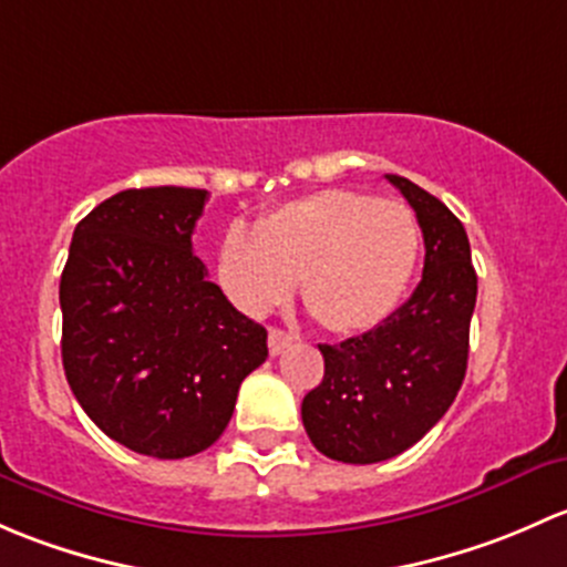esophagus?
<instances>
[{
	"mask_svg": "<svg viewBox=\"0 0 567 567\" xmlns=\"http://www.w3.org/2000/svg\"><path fill=\"white\" fill-rule=\"evenodd\" d=\"M291 341H295V336H291V332L281 330V327H270V336H267V347H270L272 358L286 352V349L291 347Z\"/></svg>",
	"mask_w": 567,
	"mask_h": 567,
	"instance_id": "esophagus-1",
	"label": "esophagus"
}]
</instances>
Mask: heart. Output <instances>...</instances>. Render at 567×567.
<instances>
[{
    "label": "heart",
    "instance_id": "obj_1",
    "mask_svg": "<svg viewBox=\"0 0 567 567\" xmlns=\"http://www.w3.org/2000/svg\"><path fill=\"white\" fill-rule=\"evenodd\" d=\"M417 250V220L401 202L319 190L267 213L254 231L231 226L218 281L248 317L284 306L302 281V300L327 330L363 332L395 311Z\"/></svg>",
    "mask_w": 567,
    "mask_h": 567
}]
</instances>
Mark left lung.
I'll return each mask as SVG.
<instances>
[{"label":"left lung","mask_w":567,"mask_h":567,"mask_svg":"<svg viewBox=\"0 0 567 567\" xmlns=\"http://www.w3.org/2000/svg\"><path fill=\"white\" fill-rule=\"evenodd\" d=\"M423 229V278L410 300L363 336L319 343L324 379L302 399L313 447L343 464H377L423 440L451 410L470 354L477 276L461 220L399 174Z\"/></svg>","instance_id":"obj_1"}]
</instances>
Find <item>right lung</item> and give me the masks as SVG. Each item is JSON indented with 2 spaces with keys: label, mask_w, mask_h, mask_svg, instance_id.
<instances>
[{
  "label": "right lung",
  "mask_w": 567,
  "mask_h": 567,
  "mask_svg": "<svg viewBox=\"0 0 567 567\" xmlns=\"http://www.w3.org/2000/svg\"><path fill=\"white\" fill-rule=\"evenodd\" d=\"M207 190L131 188L73 231L60 281L62 365L92 423L153 458L207 451L267 330L237 311L194 254Z\"/></svg>",
  "instance_id": "add662e5"
}]
</instances>
